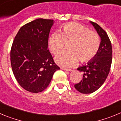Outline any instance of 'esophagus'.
Returning <instances> with one entry per match:
<instances>
[{
  "label": "esophagus",
  "mask_w": 121,
  "mask_h": 121,
  "mask_svg": "<svg viewBox=\"0 0 121 121\" xmlns=\"http://www.w3.org/2000/svg\"><path fill=\"white\" fill-rule=\"evenodd\" d=\"M61 68L63 70H65V71H72V70L70 69V68Z\"/></svg>",
  "instance_id": "1"
}]
</instances>
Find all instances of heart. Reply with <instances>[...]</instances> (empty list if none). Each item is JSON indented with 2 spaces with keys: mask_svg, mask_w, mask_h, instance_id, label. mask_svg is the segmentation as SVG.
<instances>
[{
  "mask_svg": "<svg viewBox=\"0 0 121 121\" xmlns=\"http://www.w3.org/2000/svg\"><path fill=\"white\" fill-rule=\"evenodd\" d=\"M70 51H64L57 54L56 62L62 67H73L81 60L87 62L96 56L100 43L96 32L78 23L71 22L62 27V33H53L49 39V47L54 54L64 50L67 43H70Z\"/></svg>",
  "mask_w": 121,
  "mask_h": 121,
  "instance_id": "1",
  "label": "heart"
}]
</instances>
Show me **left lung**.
Instances as JSON below:
<instances>
[{
	"label": "left lung",
	"instance_id": "obj_1",
	"mask_svg": "<svg viewBox=\"0 0 121 121\" xmlns=\"http://www.w3.org/2000/svg\"><path fill=\"white\" fill-rule=\"evenodd\" d=\"M100 37V46L95 58L86 65L78 68L82 72V79L74 85L81 93L88 94L99 89L106 80L110 70L112 62V47L107 34L99 25L90 22Z\"/></svg>",
	"mask_w": 121,
	"mask_h": 121
}]
</instances>
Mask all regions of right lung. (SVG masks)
<instances>
[{"label":"right lung","instance_id":"add662e5","mask_svg":"<svg viewBox=\"0 0 121 121\" xmlns=\"http://www.w3.org/2000/svg\"><path fill=\"white\" fill-rule=\"evenodd\" d=\"M52 19H37L20 28L11 48L14 75L19 85L37 93L47 88L53 74L60 68L48 49Z\"/></svg>","mask_w":121,"mask_h":121}]
</instances>
